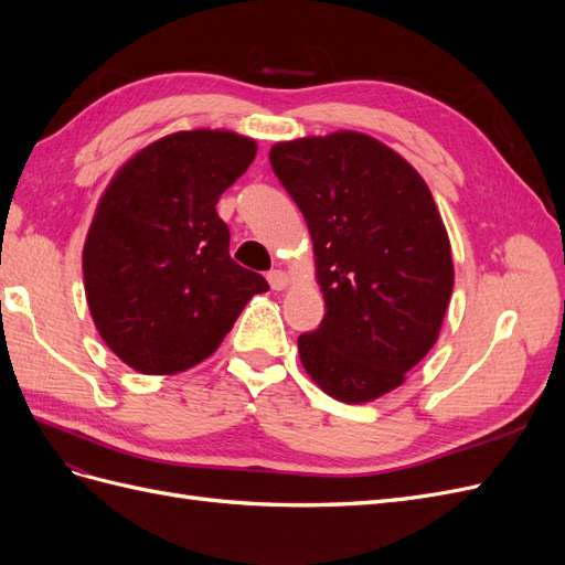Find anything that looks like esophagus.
Listing matches in <instances>:
<instances>
[{"instance_id":"1","label":"esophagus","mask_w":565,"mask_h":565,"mask_svg":"<svg viewBox=\"0 0 565 565\" xmlns=\"http://www.w3.org/2000/svg\"><path fill=\"white\" fill-rule=\"evenodd\" d=\"M266 280H268V285H270L273 289H285L287 282H289L287 273H282V270H268V273H266Z\"/></svg>"}]
</instances>
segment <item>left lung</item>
Segmentation results:
<instances>
[{
  "mask_svg": "<svg viewBox=\"0 0 565 565\" xmlns=\"http://www.w3.org/2000/svg\"><path fill=\"white\" fill-rule=\"evenodd\" d=\"M273 172L313 237L324 297L299 358L332 398L367 403L405 382L436 344L452 295V256L429 185L372 136L276 143Z\"/></svg>",
  "mask_w": 565,
  "mask_h": 565,
  "instance_id": "8db88e82",
  "label": "left lung"
}]
</instances>
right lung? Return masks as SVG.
<instances>
[{
  "mask_svg": "<svg viewBox=\"0 0 565 565\" xmlns=\"http://www.w3.org/2000/svg\"><path fill=\"white\" fill-rule=\"evenodd\" d=\"M256 143L233 131H177L119 169L84 243L89 311L110 351L143 374L212 355L268 282L235 264L216 214Z\"/></svg>",
  "mask_w": 565,
  "mask_h": 565,
  "instance_id": "right-lung-1",
  "label": "right lung"
}]
</instances>
